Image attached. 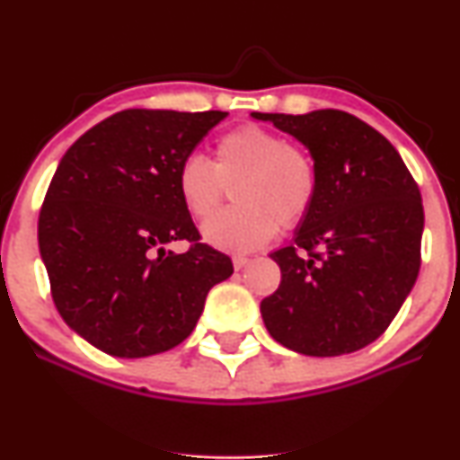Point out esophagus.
<instances>
[{
	"mask_svg": "<svg viewBox=\"0 0 460 460\" xmlns=\"http://www.w3.org/2000/svg\"><path fill=\"white\" fill-rule=\"evenodd\" d=\"M248 261H251V260H248L246 255H235L234 257V268H235V270H242V268H244Z\"/></svg>",
	"mask_w": 460,
	"mask_h": 460,
	"instance_id": "obj_1",
	"label": "esophagus"
}]
</instances>
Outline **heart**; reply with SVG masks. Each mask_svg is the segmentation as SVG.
<instances>
[{
	"instance_id": "heart-1",
	"label": "heart",
	"mask_w": 460,
	"mask_h": 460,
	"mask_svg": "<svg viewBox=\"0 0 460 460\" xmlns=\"http://www.w3.org/2000/svg\"><path fill=\"white\" fill-rule=\"evenodd\" d=\"M231 183L237 205L208 220L203 237L223 251L246 252L270 242L279 226L294 229L307 218L318 197V166L307 151L261 125L225 134L214 164L199 153L179 164V199L197 220L216 212Z\"/></svg>"
}]
</instances>
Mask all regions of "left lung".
<instances>
[{"mask_svg":"<svg viewBox=\"0 0 460 460\" xmlns=\"http://www.w3.org/2000/svg\"><path fill=\"white\" fill-rule=\"evenodd\" d=\"M307 146L318 197L294 244L272 260L281 285L261 300L279 344L309 357L348 355L387 331L421 263L424 205L394 145L341 110L261 114Z\"/></svg>","mask_w":460,"mask_h":460,"instance_id":"left-lung-1","label":"left lung"}]
</instances>
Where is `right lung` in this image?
I'll list each match as a JSON object with an SVG mask.
<instances>
[{"label":"right lung","mask_w":460,"mask_h":460,"mask_svg":"<svg viewBox=\"0 0 460 460\" xmlns=\"http://www.w3.org/2000/svg\"><path fill=\"white\" fill-rule=\"evenodd\" d=\"M226 112L123 110L65 153L39 216L62 320L94 348L138 358L181 344L216 283L234 274L203 244L177 192L179 164ZM190 242L179 256L165 251Z\"/></svg>","instance_id":"1"}]
</instances>
